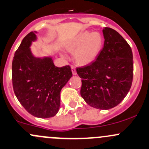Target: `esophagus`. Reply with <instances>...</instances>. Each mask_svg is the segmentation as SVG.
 Listing matches in <instances>:
<instances>
[{
	"mask_svg": "<svg viewBox=\"0 0 149 149\" xmlns=\"http://www.w3.org/2000/svg\"><path fill=\"white\" fill-rule=\"evenodd\" d=\"M71 70H72V73H73V75L77 74V73H76V68H75L73 65H71Z\"/></svg>",
	"mask_w": 149,
	"mask_h": 149,
	"instance_id": "obj_1",
	"label": "esophagus"
}]
</instances>
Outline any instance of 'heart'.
<instances>
[{
	"instance_id": "heart-1",
	"label": "heart",
	"mask_w": 149,
	"mask_h": 149,
	"mask_svg": "<svg viewBox=\"0 0 149 149\" xmlns=\"http://www.w3.org/2000/svg\"><path fill=\"white\" fill-rule=\"evenodd\" d=\"M103 39L98 32L85 31L76 36L68 43V49L75 52V59L78 63L87 65L98 57L102 49Z\"/></svg>"
}]
</instances>
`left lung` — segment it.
I'll list each match as a JSON object with an SVG mask.
<instances>
[{"instance_id": "left-lung-1", "label": "left lung", "mask_w": 149, "mask_h": 149, "mask_svg": "<svg viewBox=\"0 0 149 149\" xmlns=\"http://www.w3.org/2000/svg\"><path fill=\"white\" fill-rule=\"evenodd\" d=\"M104 45L89 65L76 68L81 79V95L89 106L108 110L118 105L128 94L134 76L131 48L115 30L103 29Z\"/></svg>"}]
</instances>
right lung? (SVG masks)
<instances>
[{
  "label": "right lung",
  "mask_w": 149,
  "mask_h": 149,
  "mask_svg": "<svg viewBox=\"0 0 149 149\" xmlns=\"http://www.w3.org/2000/svg\"><path fill=\"white\" fill-rule=\"evenodd\" d=\"M36 31L29 33L22 40L12 62L14 93L29 113L38 118L56 115L61 104V91L72 76L69 65H54L51 57H35L31 51L36 40Z\"/></svg>",
  "instance_id": "add662e5"
}]
</instances>
